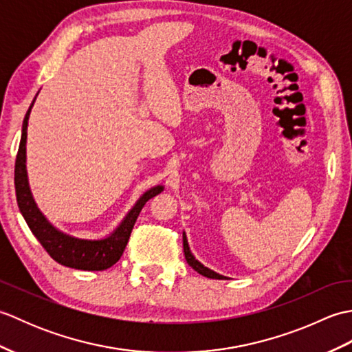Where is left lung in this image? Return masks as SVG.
Returning <instances> with one entry per match:
<instances>
[{
	"instance_id": "8db88e82",
	"label": "left lung",
	"mask_w": 352,
	"mask_h": 352,
	"mask_svg": "<svg viewBox=\"0 0 352 352\" xmlns=\"http://www.w3.org/2000/svg\"><path fill=\"white\" fill-rule=\"evenodd\" d=\"M183 248H184V257H186V261H188L189 266H192V269H195V271L201 275L207 276V278H214V280H223L227 278V276H223L218 272L212 271V269H208L207 266H204L201 261H198L195 258V256H193L190 248H189V243H188V237H186V233L183 231ZM228 280V278H227Z\"/></svg>"
}]
</instances>
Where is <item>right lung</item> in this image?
<instances>
[{
  "label": "right lung",
  "instance_id": "right-lung-1",
  "mask_svg": "<svg viewBox=\"0 0 352 352\" xmlns=\"http://www.w3.org/2000/svg\"><path fill=\"white\" fill-rule=\"evenodd\" d=\"M36 96L32 106L27 110L24 122H22L19 149L16 163H14V189H16L18 207L32 233L57 263L74 269H81V271H104V269L113 266L121 258L142 207L146 204L148 199L163 192L164 188L159 184L148 189L134 203L129 213L124 216V219L119 222V226L106 237L81 239L65 233V231L52 226L47 219V216L37 207L32 189H30L27 175V126Z\"/></svg>",
  "mask_w": 352,
  "mask_h": 352
}]
</instances>
